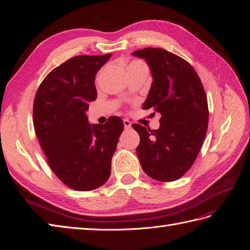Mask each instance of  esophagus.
Wrapping results in <instances>:
<instances>
[{
	"label": "esophagus",
	"mask_w": 250,
	"mask_h": 250,
	"mask_svg": "<svg viewBox=\"0 0 250 250\" xmlns=\"http://www.w3.org/2000/svg\"><path fill=\"white\" fill-rule=\"evenodd\" d=\"M123 123H124L125 129H130V128H131V123H130L129 120H128V119H124V120H123Z\"/></svg>",
	"instance_id": "obj_1"
}]
</instances>
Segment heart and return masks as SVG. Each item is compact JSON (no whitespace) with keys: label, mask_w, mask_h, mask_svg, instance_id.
I'll return each mask as SVG.
<instances>
[{"label":"heart","mask_w":250,"mask_h":250,"mask_svg":"<svg viewBox=\"0 0 250 250\" xmlns=\"http://www.w3.org/2000/svg\"><path fill=\"white\" fill-rule=\"evenodd\" d=\"M129 66H146V64L143 62H141V60H133V62L129 65H128V67Z\"/></svg>","instance_id":"1"}]
</instances>
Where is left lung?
<instances>
[{
  "label": "left lung",
  "instance_id": "8db88e82",
  "mask_svg": "<svg viewBox=\"0 0 250 250\" xmlns=\"http://www.w3.org/2000/svg\"><path fill=\"white\" fill-rule=\"evenodd\" d=\"M150 66L153 82L143 109L161 113L156 130L132 124L140 134L137 154L148 176L179 179L193 166L206 138L208 106L199 76L187 60L158 48L134 51Z\"/></svg>",
  "mask_w": 250,
  "mask_h": 250
}]
</instances>
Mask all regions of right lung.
I'll list each match as a JSON object with an SVG mask.
<instances>
[{"instance_id": "right-lung-1", "label": "right lung", "mask_w": 250, "mask_h": 250, "mask_svg": "<svg viewBox=\"0 0 250 250\" xmlns=\"http://www.w3.org/2000/svg\"><path fill=\"white\" fill-rule=\"evenodd\" d=\"M111 54L80 55L52 70L37 89L33 125L52 171L76 191H92L108 180L111 157L124 130L120 117L104 125L88 124L95 101L96 74Z\"/></svg>"}]
</instances>
